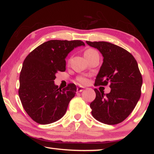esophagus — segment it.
<instances>
[{"mask_svg":"<svg viewBox=\"0 0 154 154\" xmlns=\"http://www.w3.org/2000/svg\"><path fill=\"white\" fill-rule=\"evenodd\" d=\"M83 90H84V88L82 87V86H78L77 88V92H82V91H83Z\"/></svg>","mask_w":154,"mask_h":154,"instance_id":"34e87169","label":"esophagus"}]
</instances>
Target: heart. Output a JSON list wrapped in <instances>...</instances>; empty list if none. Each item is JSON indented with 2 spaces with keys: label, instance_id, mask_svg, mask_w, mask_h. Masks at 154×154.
Returning a JSON list of instances; mask_svg holds the SVG:
<instances>
[{
  "label": "heart",
  "instance_id": "obj_1",
  "mask_svg": "<svg viewBox=\"0 0 154 154\" xmlns=\"http://www.w3.org/2000/svg\"><path fill=\"white\" fill-rule=\"evenodd\" d=\"M94 52H97V51L93 49H88L85 51L84 56L88 55V54H90L92 53H94ZM77 81L80 83V84H82V85H86L88 83V78L84 77V76H79L77 78Z\"/></svg>",
  "mask_w": 154,
  "mask_h": 154
}]
</instances>
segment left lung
<instances>
[{"label": "left lung", "mask_w": 154, "mask_h": 154, "mask_svg": "<svg viewBox=\"0 0 154 154\" xmlns=\"http://www.w3.org/2000/svg\"><path fill=\"white\" fill-rule=\"evenodd\" d=\"M98 49L103 62L96 77V85L110 83L111 92L105 94L95 88L96 98L90 103L92 115L103 124L121 123L132 113L141 94L143 83L137 62L124 48L105 41H86Z\"/></svg>", "instance_id": "obj_1"}]
</instances>
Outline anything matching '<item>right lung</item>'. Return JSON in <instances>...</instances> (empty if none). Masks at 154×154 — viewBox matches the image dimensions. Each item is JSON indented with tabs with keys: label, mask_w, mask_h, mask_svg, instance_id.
I'll use <instances>...</instances> for the list:
<instances>
[{
	"label": "right lung",
	"mask_w": 154,
	"mask_h": 154,
	"mask_svg": "<svg viewBox=\"0 0 154 154\" xmlns=\"http://www.w3.org/2000/svg\"><path fill=\"white\" fill-rule=\"evenodd\" d=\"M82 41L50 40L28 54L23 62L18 94L24 110L36 123L49 124L64 116L77 88L69 83L60 90L54 84L56 73L66 70L65 58Z\"/></svg>",
	"instance_id": "right-lung-1"
}]
</instances>
